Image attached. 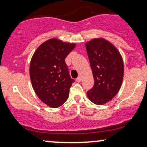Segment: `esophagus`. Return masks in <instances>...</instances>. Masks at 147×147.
I'll return each mask as SVG.
<instances>
[{"mask_svg":"<svg viewBox=\"0 0 147 147\" xmlns=\"http://www.w3.org/2000/svg\"><path fill=\"white\" fill-rule=\"evenodd\" d=\"M82 81V78L80 77H78L77 79H76V82H80Z\"/></svg>","mask_w":147,"mask_h":147,"instance_id":"1","label":"esophagus"}]
</instances>
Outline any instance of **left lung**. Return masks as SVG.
<instances>
[{"label": "left lung", "instance_id": "1", "mask_svg": "<svg viewBox=\"0 0 147 147\" xmlns=\"http://www.w3.org/2000/svg\"><path fill=\"white\" fill-rule=\"evenodd\" d=\"M86 47L95 81L87 95L94 104L102 105L111 100L120 89L124 75L122 58L117 48L104 38H95Z\"/></svg>", "mask_w": 147, "mask_h": 147}]
</instances>
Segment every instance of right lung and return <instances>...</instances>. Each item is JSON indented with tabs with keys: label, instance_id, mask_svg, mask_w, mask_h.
<instances>
[{
	"label": "right lung",
	"instance_id": "right-lung-1",
	"mask_svg": "<svg viewBox=\"0 0 147 147\" xmlns=\"http://www.w3.org/2000/svg\"><path fill=\"white\" fill-rule=\"evenodd\" d=\"M75 47L74 43L51 38L42 43L32 58L30 75L34 90L42 102L52 108L65 103L75 82L65 61Z\"/></svg>",
	"mask_w": 147,
	"mask_h": 147
}]
</instances>
